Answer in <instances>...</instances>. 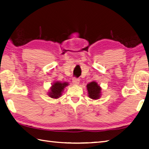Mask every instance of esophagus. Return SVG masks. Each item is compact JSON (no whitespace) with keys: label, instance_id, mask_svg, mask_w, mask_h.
Listing matches in <instances>:
<instances>
[{"label":"esophagus","instance_id":"obj_1","mask_svg":"<svg viewBox=\"0 0 149 149\" xmlns=\"http://www.w3.org/2000/svg\"><path fill=\"white\" fill-rule=\"evenodd\" d=\"M72 83L74 85H78L79 83V79H77V78H73L72 79Z\"/></svg>","mask_w":149,"mask_h":149}]
</instances>
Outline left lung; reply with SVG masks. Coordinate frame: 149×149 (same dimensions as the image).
I'll return each instance as SVG.
<instances>
[{
  "instance_id": "left-lung-1",
  "label": "left lung",
  "mask_w": 149,
  "mask_h": 149,
  "mask_svg": "<svg viewBox=\"0 0 149 149\" xmlns=\"http://www.w3.org/2000/svg\"><path fill=\"white\" fill-rule=\"evenodd\" d=\"M86 89L88 97L93 100L99 99L102 95V88L95 81L88 83L86 85Z\"/></svg>"
}]
</instances>
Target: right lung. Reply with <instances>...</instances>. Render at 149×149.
I'll return each mask as SVG.
<instances>
[{
    "mask_svg": "<svg viewBox=\"0 0 149 149\" xmlns=\"http://www.w3.org/2000/svg\"><path fill=\"white\" fill-rule=\"evenodd\" d=\"M68 85L69 83L68 82H60L56 81L52 83L47 94L52 99H59L62 95V93L63 92L65 87Z\"/></svg>",
    "mask_w": 149,
    "mask_h": 149,
    "instance_id": "1",
    "label": "right lung"
}]
</instances>
